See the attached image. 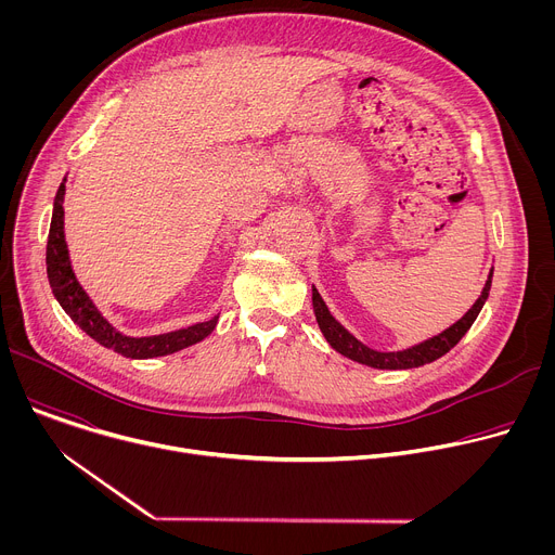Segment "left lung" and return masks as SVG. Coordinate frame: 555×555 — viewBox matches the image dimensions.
<instances>
[{"mask_svg": "<svg viewBox=\"0 0 555 555\" xmlns=\"http://www.w3.org/2000/svg\"><path fill=\"white\" fill-rule=\"evenodd\" d=\"M490 287H492V272L486 281V287L481 292V296L477 298V302H474L461 321H456L452 327H448L446 332H441L439 336H433L430 340H424L411 349H404V351H375V349H369L366 345H362L356 336H351L336 319L330 313L325 300L321 298L319 289L311 287V302H313V313H315V321H319V327L323 332V336L327 338V343L343 356L360 362V364H366V366H373V369H415V366H422V364H428V362H435L437 358L446 356L463 336L465 332L472 327V323L477 321V315L481 311V307L486 305L488 300V294H490Z\"/></svg>", "mask_w": 555, "mask_h": 555, "instance_id": "8db88e82", "label": "left lung"}]
</instances>
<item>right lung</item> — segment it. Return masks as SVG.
<instances>
[{
    "instance_id": "obj_1",
    "label": "right lung",
    "mask_w": 555,
    "mask_h": 555,
    "mask_svg": "<svg viewBox=\"0 0 555 555\" xmlns=\"http://www.w3.org/2000/svg\"><path fill=\"white\" fill-rule=\"evenodd\" d=\"M63 195H65V184L59 186L56 197H54L52 223H50L48 248H46L48 281H50L52 294L59 300V305L90 338H94L99 345H103L125 358L144 360V358L169 356L180 349H186V347L204 340L215 330L219 315H215V319H210L206 323H197L193 327L178 330L171 334H160V336L129 338V336L116 332L103 319V313L96 309V305L90 300V296L86 294V289L81 287V283L76 281V276L72 272L67 244H65V232H63Z\"/></svg>"
}]
</instances>
